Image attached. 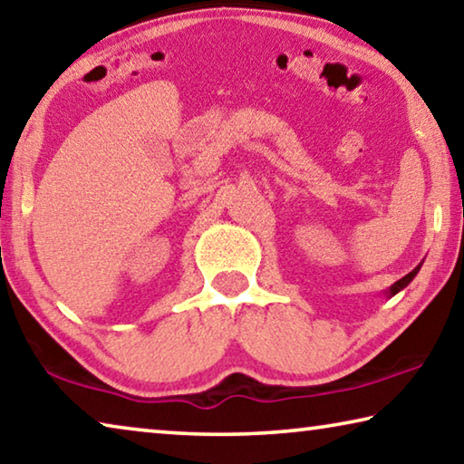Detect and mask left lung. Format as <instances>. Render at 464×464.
I'll return each instance as SVG.
<instances>
[{"label":"left lung","mask_w":464,"mask_h":464,"mask_svg":"<svg viewBox=\"0 0 464 464\" xmlns=\"http://www.w3.org/2000/svg\"><path fill=\"white\" fill-rule=\"evenodd\" d=\"M420 272V266H418V268H413L410 274H407V276H403L401 280H397L395 282V285H392L391 288H389V296H392V295H397L399 293V290H403L407 285H410V282L415 278V274H418Z\"/></svg>","instance_id":"1"}]
</instances>
